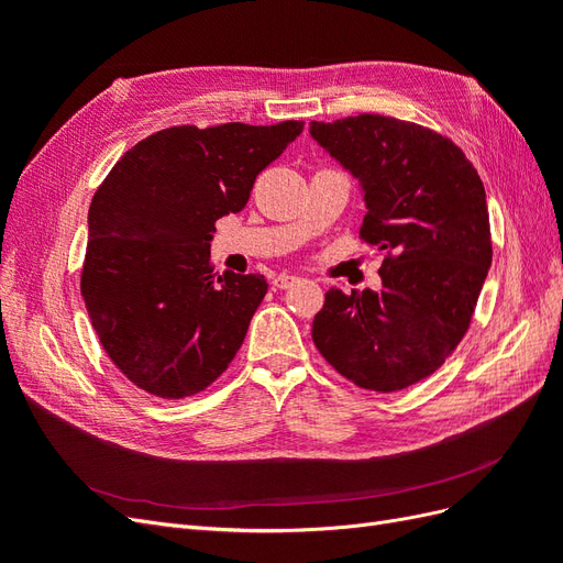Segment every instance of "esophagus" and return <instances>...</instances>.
Instances as JSON below:
<instances>
[{
	"label": "esophagus",
	"mask_w": 563,
	"mask_h": 563,
	"mask_svg": "<svg viewBox=\"0 0 563 563\" xmlns=\"http://www.w3.org/2000/svg\"><path fill=\"white\" fill-rule=\"evenodd\" d=\"M298 282V277L296 275H279V277H275V288H288V286H294Z\"/></svg>",
	"instance_id": "obj_1"
}]
</instances>
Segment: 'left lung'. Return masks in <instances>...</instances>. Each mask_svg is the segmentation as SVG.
<instances>
[{"instance_id": "left-lung-1", "label": "left lung", "mask_w": 563, "mask_h": 563, "mask_svg": "<svg viewBox=\"0 0 563 563\" xmlns=\"http://www.w3.org/2000/svg\"><path fill=\"white\" fill-rule=\"evenodd\" d=\"M310 133L360 180V234L387 253L380 291H327L312 340L354 385L404 389L467 333L493 258L484 183L453 141L404 119L356 114Z\"/></svg>"}]
</instances>
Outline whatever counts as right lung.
Returning <instances> with one entry per match:
<instances>
[{
    "label": "right lung",
    "instance_id": "add662e5",
    "mask_svg": "<svg viewBox=\"0 0 563 563\" xmlns=\"http://www.w3.org/2000/svg\"><path fill=\"white\" fill-rule=\"evenodd\" d=\"M302 122L172 126L119 159L89 207L81 296L100 345L150 395L207 389L242 347L263 275H216V220L240 213L255 176Z\"/></svg>",
    "mask_w": 563,
    "mask_h": 563
}]
</instances>
